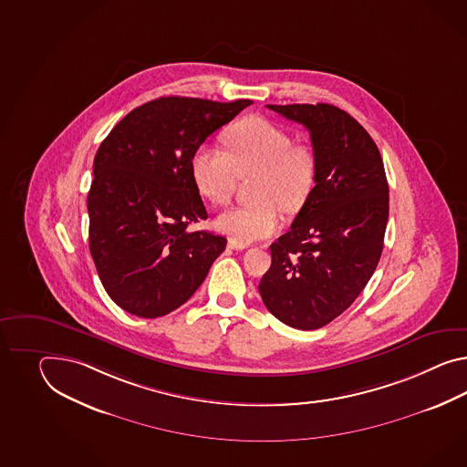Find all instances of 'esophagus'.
Wrapping results in <instances>:
<instances>
[{
	"instance_id": "1",
	"label": "esophagus",
	"mask_w": 467,
	"mask_h": 467,
	"mask_svg": "<svg viewBox=\"0 0 467 467\" xmlns=\"http://www.w3.org/2000/svg\"><path fill=\"white\" fill-rule=\"evenodd\" d=\"M228 246L231 250H244V248H248V244H244V243H239L236 239H229Z\"/></svg>"
}]
</instances>
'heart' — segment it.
Instances as JSON below:
<instances>
[{"instance_id": "heart-1", "label": "heart", "mask_w": 467, "mask_h": 467, "mask_svg": "<svg viewBox=\"0 0 467 467\" xmlns=\"http://www.w3.org/2000/svg\"><path fill=\"white\" fill-rule=\"evenodd\" d=\"M226 153L199 147L191 157L197 192L211 204H228L236 181L250 177L251 205L221 213L216 228L239 243L272 236L282 226L280 209L294 214L307 202L316 185L317 159L306 143L262 116H248L223 133Z\"/></svg>"}]
</instances>
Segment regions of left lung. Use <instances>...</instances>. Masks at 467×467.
Wrapping results in <instances>:
<instances>
[{
  "mask_svg": "<svg viewBox=\"0 0 467 467\" xmlns=\"http://www.w3.org/2000/svg\"><path fill=\"white\" fill-rule=\"evenodd\" d=\"M306 126L317 159L316 187L292 228L270 246L258 285L263 304L294 329L324 327L375 274L388 223V182L373 138L332 104H268Z\"/></svg>",
  "mask_w": 467,
  "mask_h": 467,
  "instance_id": "left-lung-1",
  "label": "left lung"
}]
</instances>
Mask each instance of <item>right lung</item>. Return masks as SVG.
I'll return each instance as SVG.
<instances>
[{
	"mask_svg": "<svg viewBox=\"0 0 467 467\" xmlns=\"http://www.w3.org/2000/svg\"><path fill=\"white\" fill-rule=\"evenodd\" d=\"M251 103L159 98L126 114L104 138L88 193L89 250L104 290L126 312L171 314L226 248L224 236L189 231L207 219L191 157Z\"/></svg>",
	"mask_w": 467,
	"mask_h": 467,
	"instance_id": "right-lung-1",
	"label": "right lung"
}]
</instances>
